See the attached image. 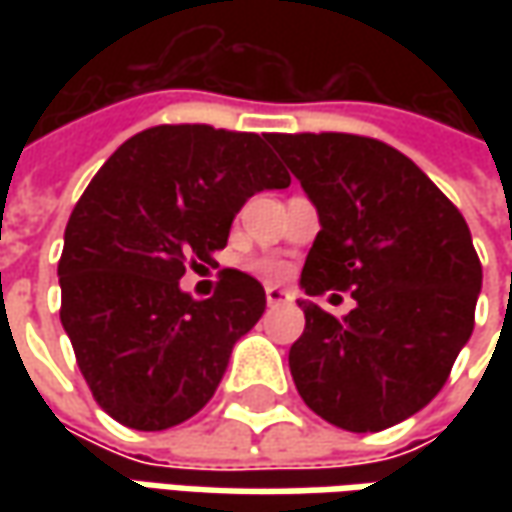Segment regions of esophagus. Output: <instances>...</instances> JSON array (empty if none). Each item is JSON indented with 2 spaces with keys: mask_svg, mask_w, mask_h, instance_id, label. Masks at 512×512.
Segmentation results:
<instances>
[{
  "mask_svg": "<svg viewBox=\"0 0 512 512\" xmlns=\"http://www.w3.org/2000/svg\"><path fill=\"white\" fill-rule=\"evenodd\" d=\"M265 296H267V307H279L293 299V296H290L287 290H282V287H267Z\"/></svg>",
  "mask_w": 512,
  "mask_h": 512,
  "instance_id": "esophagus-1",
  "label": "esophagus"
}]
</instances>
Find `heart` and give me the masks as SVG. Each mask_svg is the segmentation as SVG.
I'll return each mask as SVG.
<instances>
[{"mask_svg":"<svg viewBox=\"0 0 512 512\" xmlns=\"http://www.w3.org/2000/svg\"><path fill=\"white\" fill-rule=\"evenodd\" d=\"M253 270L267 282H279L287 276V265L282 259H259V262H253Z\"/></svg>","mask_w":512,"mask_h":512,"instance_id":"1","label":"heart"}]
</instances>
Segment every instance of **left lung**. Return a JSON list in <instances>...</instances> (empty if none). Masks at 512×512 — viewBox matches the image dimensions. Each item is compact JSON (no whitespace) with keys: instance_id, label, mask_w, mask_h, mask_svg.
I'll use <instances>...</instances> for the list:
<instances>
[{"instance_id":"obj_1","label":"left lung","mask_w":512,"mask_h":512,"mask_svg":"<svg viewBox=\"0 0 512 512\" xmlns=\"http://www.w3.org/2000/svg\"><path fill=\"white\" fill-rule=\"evenodd\" d=\"M316 205L302 270L307 296L350 290L336 319L302 302L290 373L305 404L350 433L419 413L450 376L476 319L482 262L470 227L404 153L353 133H270Z\"/></svg>"}]
</instances>
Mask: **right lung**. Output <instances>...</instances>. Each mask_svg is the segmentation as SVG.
I'll use <instances>...</instances> for the list:
<instances>
[{"mask_svg":"<svg viewBox=\"0 0 512 512\" xmlns=\"http://www.w3.org/2000/svg\"><path fill=\"white\" fill-rule=\"evenodd\" d=\"M290 185L267 136L156 125L93 176L65 227L62 310L93 399L133 430H168L205 407L233 344L265 313V287L225 267L196 302L185 267L213 262L247 199Z\"/></svg>","mask_w":512,"mask_h":512,"instance_id":"right-lung-1","label":"right lung"}]
</instances>
